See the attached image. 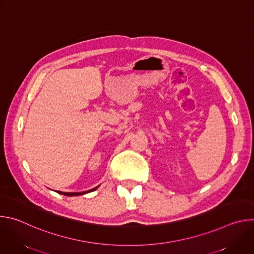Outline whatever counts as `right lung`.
<instances>
[{
	"instance_id": "1",
	"label": "right lung",
	"mask_w": 254,
	"mask_h": 254,
	"mask_svg": "<svg viewBox=\"0 0 254 254\" xmlns=\"http://www.w3.org/2000/svg\"><path fill=\"white\" fill-rule=\"evenodd\" d=\"M99 186L91 189V190H87V191H83V192H61V191H58L59 194L61 195H65V196H79V195H84L86 193H89V192H92V191H95Z\"/></svg>"
}]
</instances>
